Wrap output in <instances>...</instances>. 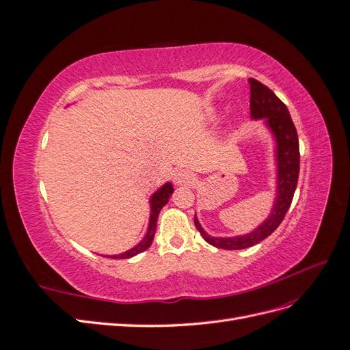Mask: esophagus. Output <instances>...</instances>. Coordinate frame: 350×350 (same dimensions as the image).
<instances>
[{
	"mask_svg": "<svg viewBox=\"0 0 350 350\" xmlns=\"http://www.w3.org/2000/svg\"><path fill=\"white\" fill-rule=\"evenodd\" d=\"M174 183L179 187H187V185H193L196 183V176L193 172L185 171V169H181V171H176L174 175Z\"/></svg>",
	"mask_w": 350,
	"mask_h": 350,
	"instance_id": "34e87169",
	"label": "esophagus"
}]
</instances>
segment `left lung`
Instances as JSON below:
<instances>
[{"instance_id": "obj_1", "label": "left lung", "mask_w": 350, "mask_h": 350, "mask_svg": "<svg viewBox=\"0 0 350 350\" xmlns=\"http://www.w3.org/2000/svg\"><path fill=\"white\" fill-rule=\"evenodd\" d=\"M251 99L250 109L252 120H264L273 135L274 157H276V198L267 219L258 225L250 234L238 237H211L201 228L197 215L194 216V225L201 237L210 245L221 250H243L250 248L270 237L279 228L282 220L289 210L292 198L298 184L299 175V140L293 121L286 105L274 94L267 86H264L256 79H250Z\"/></svg>"}]
</instances>
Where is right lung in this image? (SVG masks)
I'll return each instance as SVG.
<instances>
[{"instance_id": "obj_1", "label": "right lung", "mask_w": 350, "mask_h": 350, "mask_svg": "<svg viewBox=\"0 0 350 350\" xmlns=\"http://www.w3.org/2000/svg\"><path fill=\"white\" fill-rule=\"evenodd\" d=\"M174 193V187L171 183H166L163 184L161 188L157 189V191H154L149 200L150 203V217H149V228H147V232L144 238L137 243L135 247H133L131 250L125 251V252H121V254H116V256H105L108 258H131L134 256H137V254H140L143 251H146L147 248H149L152 245L153 242V238H154V232H156V226H157V217H159V213H161V210L165 204H167L169 201V197L172 196Z\"/></svg>"}]
</instances>
